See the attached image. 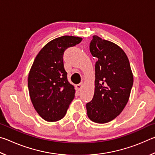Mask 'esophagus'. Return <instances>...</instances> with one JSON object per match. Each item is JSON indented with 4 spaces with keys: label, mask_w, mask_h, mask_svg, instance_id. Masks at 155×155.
<instances>
[{
    "label": "esophagus",
    "mask_w": 155,
    "mask_h": 155,
    "mask_svg": "<svg viewBox=\"0 0 155 155\" xmlns=\"http://www.w3.org/2000/svg\"><path fill=\"white\" fill-rule=\"evenodd\" d=\"M83 85V83H81L79 84H78V85H76V89H77V90H81V88H82Z\"/></svg>",
    "instance_id": "1"
}]
</instances>
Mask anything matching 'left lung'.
Instances as JSON below:
<instances>
[{"mask_svg":"<svg viewBox=\"0 0 155 155\" xmlns=\"http://www.w3.org/2000/svg\"><path fill=\"white\" fill-rule=\"evenodd\" d=\"M95 65L94 97L86 104L87 116L100 124L109 122L120 114L129 99L133 75L128 59L117 44L94 35L90 44Z\"/></svg>","mask_w":155,"mask_h":155,"instance_id":"obj_1","label":"left lung"}]
</instances>
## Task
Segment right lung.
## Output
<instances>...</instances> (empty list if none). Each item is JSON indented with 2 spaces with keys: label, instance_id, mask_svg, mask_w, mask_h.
Here are the masks:
<instances>
[{
  "label": "right lung",
  "instance_id": "add662e5",
  "mask_svg": "<svg viewBox=\"0 0 155 155\" xmlns=\"http://www.w3.org/2000/svg\"><path fill=\"white\" fill-rule=\"evenodd\" d=\"M81 41L79 37H59L46 44L34 60L28 77V91L34 108L46 121L62 119L74 98L75 90L68 81L63 57L68 48Z\"/></svg>",
  "mask_w": 155,
  "mask_h": 155
}]
</instances>
